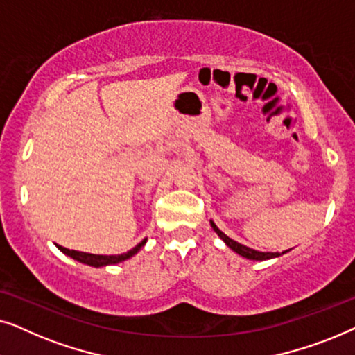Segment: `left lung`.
<instances>
[{
  "instance_id": "1",
  "label": "left lung",
  "mask_w": 355,
  "mask_h": 355,
  "mask_svg": "<svg viewBox=\"0 0 355 355\" xmlns=\"http://www.w3.org/2000/svg\"><path fill=\"white\" fill-rule=\"evenodd\" d=\"M210 226L213 227V231L216 232L218 237H220V239L225 242V244L230 247L232 252H236L237 255L244 257V259H247V260H255V261L271 260V259H276V257H281V255L288 254V252L291 250V249L289 250H284V252H281V254H279V252H260V250H254V249H250V247L242 245V244H239V242H236L234 239H231V237H227L225 232H223L220 227H218L211 220H210Z\"/></svg>"
}]
</instances>
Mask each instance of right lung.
Wrapping results in <instances>:
<instances>
[{"mask_svg": "<svg viewBox=\"0 0 355 355\" xmlns=\"http://www.w3.org/2000/svg\"><path fill=\"white\" fill-rule=\"evenodd\" d=\"M145 242H147V237H145V239H144L142 242H139V244L135 245L134 249H130L129 252H125V254H119V255H95V254H87V252L69 250V249H66V247H62V245H58V249H60L64 255L71 257V259L80 261V263L89 265V266H95V268H100V266L116 265V263H121V261L130 259V257H134L140 249H142V247L145 245Z\"/></svg>", "mask_w": 355, "mask_h": 355, "instance_id": "add662e5", "label": "right lung"}]
</instances>
